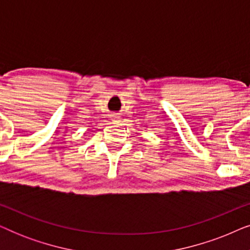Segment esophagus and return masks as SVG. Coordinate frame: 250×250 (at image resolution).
Masks as SVG:
<instances>
[{"instance_id":"1","label":"esophagus","mask_w":250,"mask_h":250,"mask_svg":"<svg viewBox=\"0 0 250 250\" xmlns=\"http://www.w3.org/2000/svg\"><path fill=\"white\" fill-rule=\"evenodd\" d=\"M112 119H114V122H118L119 116L118 115H114V116H112Z\"/></svg>"}]
</instances>
